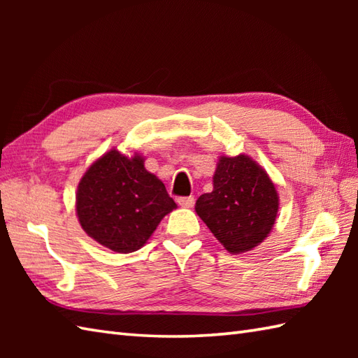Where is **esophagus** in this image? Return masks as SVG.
<instances>
[{"label":"esophagus","mask_w":358,"mask_h":358,"mask_svg":"<svg viewBox=\"0 0 358 358\" xmlns=\"http://www.w3.org/2000/svg\"><path fill=\"white\" fill-rule=\"evenodd\" d=\"M177 201L181 208H192L195 204L194 196H180Z\"/></svg>","instance_id":"1"}]
</instances>
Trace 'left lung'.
Here are the masks:
<instances>
[{"instance_id":"left-lung-1","label":"left lung","mask_w":358,"mask_h":358,"mask_svg":"<svg viewBox=\"0 0 358 358\" xmlns=\"http://www.w3.org/2000/svg\"><path fill=\"white\" fill-rule=\"evenodd\" d=\"M195 212L226 250L241 254L272 231L278 194L269 175L250 157H220L214 189L200 195Z\"/></svg>"}]
</instances>
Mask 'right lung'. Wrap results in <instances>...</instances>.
Wrapping results in <instances>:
<instances>
[{
  "label": "right lung",
  "instance_id": "1",
  "mask_svg": "<svg viewBox=\"0 0 358 358\" xmlns=\"http://www.w3.org/2000/svg\"><path fill=\"white\" fill-rule=\"evenodd\" d=\"M175 208L163 181L146 171L144 158L138 154L127 157L117 149L90 164L77 191V217L83 229L120 254L144 246Z\"/></svg>",
  "mask_w": 358,
  "mask_h": 358
}]
</instances>
